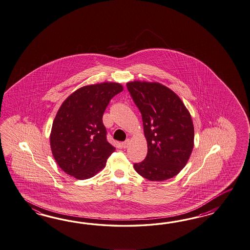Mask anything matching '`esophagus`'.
Returning a JSON list of instances; mask_svg holds the SVG:
<instances>
[{"label":"esophagus","instance_id":"esophagus-1","mask_svg":"<svg viewBox=\"0 0 250 250\" xmlns=\"http://www.w3.org/2000/svg\"><path fill=\"white\" fill-rule=\"evenodd\" d=\"M129 142H130L129 140H126L124 142H122V147H124V148H127V147H128V144H129Z\"/></svg>","mask_w":250,"mask_h":250}]
</instances>
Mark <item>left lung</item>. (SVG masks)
<instances>
[{
	"instance_id": "left-lung-1",
	"label": "left lung",
	"mask_w": 250,
	"mask_h": 250,
	"mask_svg": "<svg viewBox=\"0 0 250 250\" xmlns=\"http://www.w3.org/2000/svg\"><path fill=\"white\" fill-rule=\"evenodd\" d=\"M128 91L141 111L147 153L134 168L143 178L163 181L178 175L194 147L189 111L173 90L159 83L134 81Z\"/></svg>"
}]
</instances>
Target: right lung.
<instances>
[{"instance_id":"1","label":"right lung","mask_w":250,"mask_h":250,"mask_svg":"<svg viewBox=\"0 0 250 250\" xmlns=\"http://www.w3.org/2000/svg\"><path fill=\"white\" fill-rule=\"evenodd\" d=\"M123 90L122 84L83 86L68 97L52 123L50 144L59 167L77 179L92 178L106 166L115 150L106 138L103 116L109 101Z\"/></svg>"}]
</instances>
